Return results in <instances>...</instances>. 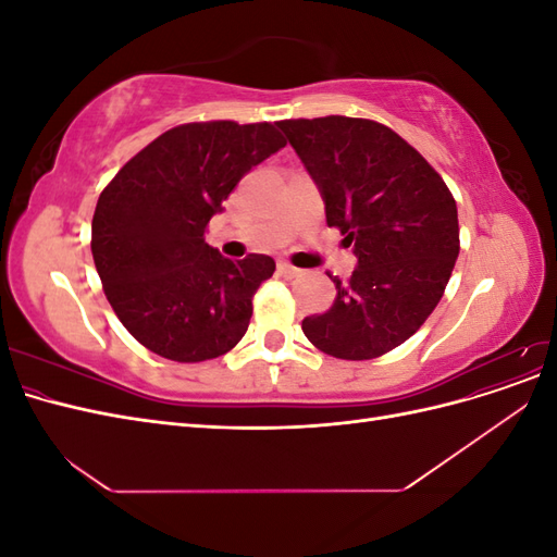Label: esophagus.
I'll return each instance as SVG.
<instances>
[{
    "label": "esophagus",
    "instance_id": "obj_1",
    "mask_svg": "<svg viewBox=\"0 0 557 557\" xmlns=\"http://www.w3.org/2000/svg\"><path fill=\"white\" fill-rule=\"evenodd\" d=\"M278 274L285 278H295L299 274V269L293 267L290 262H278Z\"/></svg>",
    "mask_w": 557,
    "mask_h": 557
}]
</instances>
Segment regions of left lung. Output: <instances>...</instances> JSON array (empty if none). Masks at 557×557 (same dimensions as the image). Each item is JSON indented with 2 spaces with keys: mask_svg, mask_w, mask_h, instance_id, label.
Segmentation results:
<instances>
[{
  "mask_svg": "<svg viewBox=\"0 0 557 557\" xmlns=\"http://www.w3.org/2000/svg\"><path fill=\"white\" fill-rule=\"evenodd\" d=\"M346 234L358 267L334 305L301 320L307 339L339 360H372L420 330L460 252L458 207L434 166L387 125L325 115L276 123Z\"/></svg>",
  "mask_w": 557,
  "mask_h": 557,
  "instance_id": "obj_1",
  "label": "left lung"
}]
</instances>
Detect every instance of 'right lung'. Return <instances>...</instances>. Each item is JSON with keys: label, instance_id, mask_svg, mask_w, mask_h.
<instances>
[{"label": "right lung", "instance_id": "right-lung-1", "mask_svg": "<svg viewBox=\"0 0 557 557\" xmlns=\"http://www.w3.org/2000/svg\"><path fill=\"white\" fill-rule=\"evenodd\" d=\"M285 141L272 123H185L166 129L97 199L92 260L125 330L174 362H205L242 342L252 295L276 262H232L205 242L211 218Z\"/></svg>", "mask_w": 557, "mask_h": 557}]
</instances>
